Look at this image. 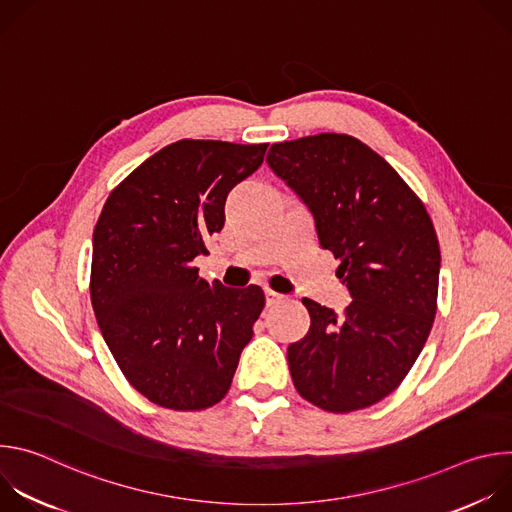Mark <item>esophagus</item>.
<instances>
[{
	"label": "esophagus",
	"instance_id": "obj_1",
	"mask_svg": "<svg viewBox=\"0 0 512 512\" xmlns=\"http://www.w3.org/2000/svg\"><path fill=\"white\" fill-rule=\"evenodd\" d=\"M265 298H267V306H273L283 300V296L277 294V291H273V289H265Z\"/></svg>",
	"mask_w": 512,
	"mask_h": 512
}]
</instances>
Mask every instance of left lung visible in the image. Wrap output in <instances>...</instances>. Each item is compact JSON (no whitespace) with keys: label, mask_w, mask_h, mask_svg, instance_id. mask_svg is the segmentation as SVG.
Listing matches in <instances>:
<instances>
[{"label":"left lung","mask_w":512,"mask_h":512,"mask_svg":"<svg viewBox=\"0 0 512 512\" xmlns=\"http://www.w3.org/2000/svg\"><path fill=\"white\" fill-rule=\"evenodd\" d=\"M267 164L312 212L352 298L342 316L302 300L310 330L287 348L291 379L324 411L371 407L407 377L435 318L442 257L431 218L391 164L352 135L273 143Z\"/></svg>","instance_id":"left-lung-1"}]
</instances>
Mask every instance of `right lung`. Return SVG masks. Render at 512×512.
Segmentation results:
<instances>
[{"instance_id":"add662e5","label":"right lung","mask_w":512,"mask_h":512,"mask_svg":"<svg viewBox=\"0 0 512 512\" xmlns=\"http://www.w3.org/2000/svg\"><path fill=\"white\" fill-rule=\"evenodd\" d=\"M267 143L180 139L137 166L107 198L93 231L91 302L135 391L174 411L221 401L253 336L265 294L198 277L194 257L225 225L229 192Z\"/></svg>"}]
</instances>
